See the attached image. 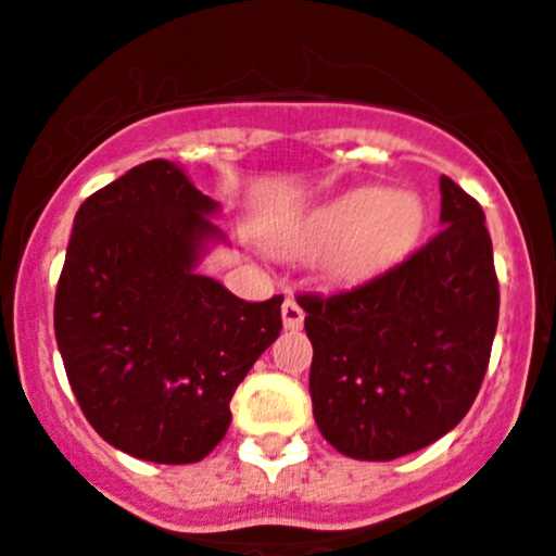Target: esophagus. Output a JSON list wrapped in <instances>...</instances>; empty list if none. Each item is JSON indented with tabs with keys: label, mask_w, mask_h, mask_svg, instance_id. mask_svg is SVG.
Here are the masks:
<instances>
[{
	"label": "esophagus",
	"mask_w": 556,
	"mask_h": 556,
	"mask_svg": "<svg viewBox=\"0 0 556 556\" xmlns=\"http://www.w3.org/2000/svg\"><path fill=\"white\" fill-rule=\"evenodd\" d=\"M282 324L288 331H299L304 326V309L299 307L295 299H288V302L282 304Z\"/></svg>",
	"instance_id": "34e87169"
}]
</instances>
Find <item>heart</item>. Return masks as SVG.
I'll use <instances>...</instances> for the list:
<instances>
[{
    "instance_id": "b5f03b06",
    "label": "heart",
    "mask_w": 556,
    "mask_h": 556,
    "mask_svg": "<svg viewBox=\"0 0 556 556\" xmlns=\"http://www.w3.org/2000/svg\"><path fill=\"white\" fill-rule=\"evenodd\" d=\"M425 227V207L412 191L362 186L315 207L285 238L290 252L331 249L329 274L342 282H362L395 266L412 252Z\"/></svg>"
}]
</instances>
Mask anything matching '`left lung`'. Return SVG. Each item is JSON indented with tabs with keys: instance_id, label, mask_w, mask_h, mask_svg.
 <instances>
[{
	"instance_id": "obj_1",
	"label": "left lung",
	"mask_w": 556,
	"mask_h": 556,
	"mask_svg": "<svg viewBox=\"0 0 556 556\" xmlns=\"http://www.w3.org/2000/svg\"><path fill=\"white\" fill-rule=\"evenodd\" d=\"M442 230L354 290L299 295L313 342L309 395L337 453L395 460L455 428L475 403L500 320L485 214L442 175Z\"/></svg>"
}]
</instances>
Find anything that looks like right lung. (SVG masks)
<instances>
[{
  "label": "right lung",
  "instance_id": "add662e5",
  "mask_svg": "<svg viewBox=\"0 0 556 556\" xmlns=\"http://www.w3.org/2000/svg\"><path fill=\"white\" fill-rule=\"evenodd\" d=\"M219 202L173 161L128 169L81 202L54 299L67 381L103 442L194 464L225 439L238 383L282 329V295L243 302L200 274L225 243Z\"/></svg>",
  "mask_w": 556,
  "mask_h": 556
}]
</instances>
